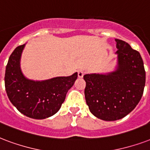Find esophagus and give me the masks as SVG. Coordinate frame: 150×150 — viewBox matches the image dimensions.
Masks as SVG:
<instances>
[{
	"mask_svg": "<svg viewBox=\"0 0 150 150\" xmlns=\"http://www.w3.org/2000/svg\"><path fill=\"white\" fill-rule=\"evenodd\" d=\"M84 74H85V72L82 70V69H80V70L77 71V76H78L79 78H82Z\"/></svg>",
	"mask_w": 150,
	"mask_h": 150,
	"instance_id": "esophagus-1",
	"label": "esophagus"
}]
</instances>
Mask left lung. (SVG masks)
<instances>
[{
	"label": "left lung",
	"instance_id": "obj_1",
	"mask_svg": "<svg viewBox=\"0 0 150 150\" xmlns=\"http://www.w3.org/2000/svg\"><path fill=\"white\" fill-rule=\"evenodd\" d=\"M117 42V69L106 74H85L84 95L91 112L98 119L113 121L125 117L143 94L146 71L139 52L127 42Z\"/></svg>",
	"mask_w": 150,
	"mask_h": 150
}]
</instances>
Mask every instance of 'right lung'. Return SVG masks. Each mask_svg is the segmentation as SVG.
I'll list each match as a JSON object with an SVG mask.
<instances>
[{
    "instance_id": "1",
    "label": "right lung",
    "mask_w": 150,
    "mask_h": 150,
    "mask_svg": "<svg viewBox=\"0 0 150 150\" xmlns=\"http://www.w3.org/2000/svg\"><path fill=\"white\" fill-rule=\"evenodd\" d=\"M25 45L14 50L5 69L4 83L7 96L17 110L33 119H45L55 114L74 85L77 73L69 76H57L35 81L24 76L20 69V58Z\"/></svg>"
}]
</instances>
